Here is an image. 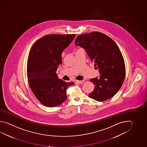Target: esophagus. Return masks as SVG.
Returning a JSON list of instances; mask_svg holds the SVG:
<instances>
[{
	"label": "esophagus",
	"instance_id": "34e87169",
	"mask_svg": "<svg viewBox=\"0 0 147 147\" xmlns=\"http://www.w3.org/2000/svg\"><path fill=\"white\" fill-rule=\"evenodd\" d=\"M84 82H85V80H76V83L82 84Z\"/></svg>",
	"mask_w": 147,
	"mask_h": 147
}]
</instances>
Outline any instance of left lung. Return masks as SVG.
I'll use <instances>...</instances> for the list:
<instances>
[{"label":"left lung","instance_id":"8db88e82","mask_svg":"<svg viewBox=\"0 0 147 147\" xmlns=\"http://www.w3.org/2000/svg\"><path fill=\"white\" fill-rule=\"evenodd\" d=\"M75 45L84 49L90 60L99 69L100 76L90 81L94 88L89 97L103 101L113 97L124 80V60L119 48L113 40L98 32L80 35L75 39Z\"/></svg>","mask_w":147,"mask_h":147}]
</instances>
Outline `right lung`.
I'll use <instances>...</instances> for the list:
<instances>
[{"mask_svg": "<svg viewBox=\"0 0 147 147\" xmlns=\"http://www.w3.org/2000/svg\"><path fill=\"white\" fill-rule=\"evenodd\" d=\"M75 34H53L42 37L32 46L27 65L28 81L34 94L47 107L60 105L67 99V89L73 82L59 79L56 71L62 64V53Z\"/></svg>", "mask_w": 147, "mask_h": 147, "instance_id": "obj_1", "label": "right lung"}]
</instances>
